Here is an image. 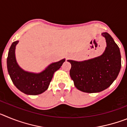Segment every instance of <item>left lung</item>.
I'll list each match as a JSON object with an SVG mask.
<instances>
[{"instance_id":"8db88e82","label":"left lung","mask_w":127,"mask_h":127,"mask_svg":"<svg viewBox=\"0 0 127 127\" xmlns=\"http://www.w3.org/2000/svg\"><path fill=\"white\" fill-rule=\"evenodd\" d=\"M107 47L97 58L83 62L68 60L71 64L70 76L74 86L86 93H97L111 86L121 69V54L118 45L107 32L102 33Z\"/></svg>"}]
</instances>
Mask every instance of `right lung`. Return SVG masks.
Instances as JSON below:
<instances>
[{"mask_svg":"<svg viewBox=\"0 0 127 127\" xmlns=\"http://www.w3.org/2000/svg\"><path fill=\"white\" fill-rule=\"evenodd\" d=\"M18 42L16 41L12 43L7 58V70L11 80L16 87L24 94L32 95L42 94L48 89L54 72L60 69L65 59L53 63L39 74L24 71L19 67L15 58V47Z\"/></svg>","mask_w":127,"mask_h":127,"instance_id":"1","label":"right lung"}]
</instances>
